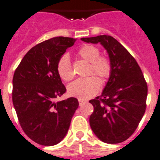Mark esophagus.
<instances>
[{
    "label": "esophagus",
    "mask_w": 160,
    "mask_h": 160,
    "mask_svg": "<svg viewBox=\"0 0 160 160\" xmlns=\"http://www.w3.org/2000/svg\"><path fill=\"white\" fill-rule=\"evenodd\" d=\"M78 101H79V104H80V106H81V105L84 104V102H85V101H84V100H81V99H79Z\"/></svg>",
    "instance_id": "obj_1"
}]
</instances>
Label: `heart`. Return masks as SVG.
<instances>
[{
	"label": "heart",
	"instance_id": "b5f03b06",
	"mask_svg": "<svg viewBox=\"0 0 160 160\" xmlns=\"http://www.w3.org/2000/svg\"><path fill=\"white\" fill-rule=\"evenodd\" d=\"M100 48L96 45L84 44L78 50L77 54L83 59L90 62L89 77L79 79L68 87L69 96L81 100H86L95 96L100 90L101 81L108 80L112 72V61L107 56L100 55ZM57 72L58 76L64 81H70L75 78V73L72 68L69 56L62 55L57 63Z\"/></svg>",
	"mask_w": 160,
	"mask_h": 160
}]
</instances>
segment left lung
Wrapping results in <instances>:
<instances>
[{
    "mask_svg": "<svg viewBox=\"0 0 160 160\" xmlns=\"http://www.w3.org/2000/svg\"><path fill=\"white\" fill-rule=\"evenodd\" d=\"M81 40L102 43L112 64L102 94L90 101L94 107L90 117L91 129L102 142H123L135 132L146 110L148 85L143 74L136 59L113 37L100 35Z\"/></svg>",
    "mask_w": 160,
    "mask_h": 160,
    "instance_id": "obj_1",
    "label": "left lung"
}]
</instances>
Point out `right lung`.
I'll return each instance as SVG.
<instances>
[{"instance_id": "obj_1", "label": "right lung", "mask_w": 160, "mask_h": 160, "mask_svg": "<svg viewBox=\"0 0 160 160\" xmlns=\"http://www.w3.org/2000/svg\"><path fill=\"white\" fill-rule=\"evenodd\" d=\"M75 40L56 37L40 42L25 54L14 72L12 102L19 123L38 144L53 146L60 142L79 107L75 97L55 102L66 91L57 63Z\"/></svg>"}]
</instances>
